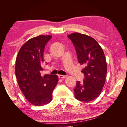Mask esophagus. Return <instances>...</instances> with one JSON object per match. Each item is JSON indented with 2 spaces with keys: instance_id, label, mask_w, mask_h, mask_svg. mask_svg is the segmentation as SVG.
I'll use <instances>...</instances> for the list:
<instances>
[{
  "instance_id": "1",
  "label": "esophagus",
  "mask_w": 127,
  "mask_h": 127,
  "mask_svg": "<svg viewBox=\"0 0 127 127\" xmlns=\"http://www.w3.org/2000/svg\"><path fill=\"white\" fill-rule=\"evenodd\" d=\"M58 77H59V78H60V79H63V78H65L66 76H63V75H59Z\"/></svg>"
}]
</instances>
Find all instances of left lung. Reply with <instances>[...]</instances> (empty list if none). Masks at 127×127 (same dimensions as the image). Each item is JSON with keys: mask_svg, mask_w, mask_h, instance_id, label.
I'll use <instances>...</instances> for the list:
<instances>
[{"mask_svg": "<svg viewBox=\"0 0 127 127\" xmlns=\"http://www.w3.org/2000/svg\"><path fill=\"white\" fill-rule=\"evenodd\" d=\"M76 49L78 62L84 68L82 83L77 81L74 89L75 97L81 101L89 102L97 98L105 85L107 64L101 47L94 38L78 32L68 36Z\"/></svg>", "mask_w": 127, "mask_h": 127, "instance_id": "obj_1", "label": "left lung"}]
</instances>
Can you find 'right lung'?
Wrapping results in <instances>:
<instances>
[{"label": "right lung", "instance_id": "right-lung-1", "mask_svg": "<svg viewBox=\"0 0 127 127\" xmlns=\"http://www.w3.org/2000/svg\"><path fill=\"white\" fill-rule=\"evenodd\" d=\"M51 35H40L28 40L17 56L15 72L21 91L28 101L35 106L46 105L52 100L57 85V75L41 76L45 46Z\"/></svg>", "mask_w": 127, "mask_h": 127}]
</instances>
